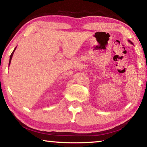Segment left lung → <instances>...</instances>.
<instances>
[{
	"instance_id": "8db88e82",
	"label": "left lung",
	"mask_w": 147,
	"mask_h": 147,
	"mask_svg": "<svg viewBox=\"0 0 147 147\" xmlns=\"http://www.w3.org/2000/svg\"><path fill=\"white\" fill-rule=\"evenodd\" d=\"M128 41H129V42H130V43L131 44H132V42H131L130 41H129V40H128Z\"/></svg>"
}]
</instances>
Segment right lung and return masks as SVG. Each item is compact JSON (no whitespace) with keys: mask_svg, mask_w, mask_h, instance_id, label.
Instances as JSON below:
<instances>
[{"mask_svg":"<svg viewBox=\"0 0 147 147\" xmlns=\"http://www.w3.org/2000/svg\"><path fill=\"white\" fill-rule=\"evenodd\" d=\"M16 48H15V49L13 50V51L12 52V53L11 54V55H10V58H9V65H10V63H11V58H12V56H13V53H14V51H16Z\"/></svg>","mask_w":147,"mask_h":147,"instance_id":"add662e5","label":"right lung"}]
</instances>
